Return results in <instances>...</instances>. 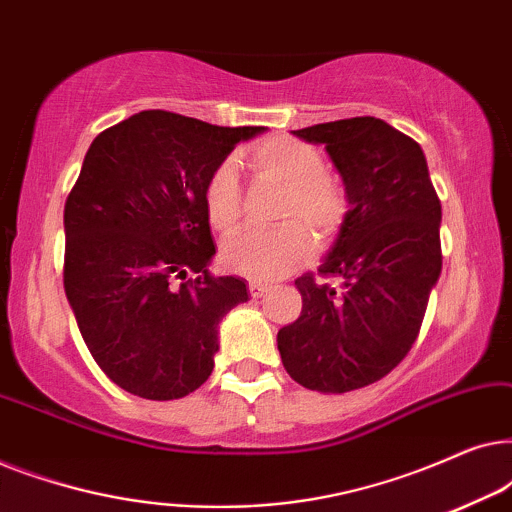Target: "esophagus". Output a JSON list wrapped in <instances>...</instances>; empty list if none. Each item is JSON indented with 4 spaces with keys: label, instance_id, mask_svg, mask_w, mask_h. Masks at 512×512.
Wrapping results in <instances>:
<instances>
[{
    "label": "esophagus",
    "instance_id": "esophagus-1",
    "mask_svg": "<svg viewBox=\"0 0 512 512\" xmlns=\"http://www.w3.org/2000/svg\"><path fill=\"white\" fill-rule=\"evenodd\" d=\"M270 289H272V286H270L268 282H261V279H251V282H249L251 298H261V296H265V293H268Z\"/></svg>",
    "mask_w": 512,
    "mask_h": 512
}]
</instances>
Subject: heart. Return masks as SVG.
I'll use <instances>...</instances> for the list:
<instances>
[{"label": "heart", "instance_id": "b5f03b06", "mask_svg": "<svg viewBox=\"0 0 512 512\" xmlns=\"http://www.w3.org/2000/svg\"><path fill=\"white\" fill-rule=\"evenodd\" d=\"M251 165L261 177L286 186L282 219L277 230H249L223 244L221 263L230 272L251 279H277L303 265L312 254V237L303 223L319 235H331L347 214V193L326 174L319 149L291 137H272L256 144ZM205 214L216 233H233L242 216V193L235 160L214 167L205 184ZM299 221L296 222L295 219Z\"/></svg>", "mask_w": 512, "mask_h": 512}]
</instances>
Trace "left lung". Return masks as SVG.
Masks as SVG:
<instances>
[{
	"mask_svg": "<svg viewBox=\"0 0 512 512\" xmlns=\"http://www.w3.org/2000/svg\"><path fill=\"white\" fill-rule=\"evenodd\" d=\"M293 135L326 146L349 209L320 279L312 272L296 279L303 310L279 328L277 347L298 384L345 394L382 380L415 345L443 268V212L422 146L382 118H345Z\"/></svg>",
	"mask_w": 512,
	"mask_h": 512,
	"instance_id": "left-lung-1",
	"label": "left lung"
}]
</instances>
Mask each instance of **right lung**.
<instances>
[{
	"mask_svg": "<svg viewBox=\"0 0 512 512\" xmlns=\"http://www.w3.org/2000/svg\"><path fill=\"white\" fill-rule=\"evenodd\" d=\"M263 130L149 109L90 144L65 202V293L95 363L130 394L172 401L212 375L221 319L249 293L209 275L205 184Z\"/></svg>",
	"mask_w": 512,
	"mask_h": 512,
	"instance_id": "1",
	"label": "right lung"
}]
</instances>
